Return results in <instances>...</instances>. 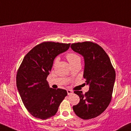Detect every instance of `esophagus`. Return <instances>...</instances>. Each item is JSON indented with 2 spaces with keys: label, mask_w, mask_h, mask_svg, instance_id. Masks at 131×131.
<instances>
[{
  "label": "esophagus",
  "mask_w": 131,
  "mask_h": 131,
  "mask_svg": "<svg viewBox=\"0 0 131 131\" xmlns=\"http://www.w3.org/2000/svg\"><path fill=\"white\" fill-rule=\"evenodd\" d=\"M67 93H68V95H71V94H72L73 93V91L72 90H67Z\"/></svg>",
  "instance_id": "34e87169"
}]
</instances>
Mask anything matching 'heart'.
<instances>
[{
  "label": "heart",
  "instance_id": "1",
  "mask_svg": "<svg viewBox=\"0 0 131 131\" xmlns=\"http://www.w3.org/2000/svg\"><path fill=\"white\" fill-rule=\"evenodd\" d=\"M67 58L68 60L69 63H70L71 65L73 64L76 63L80 62L81 63V57H80L79 55L77 54L74 52H70L67 53ZM59 58L57 57L54 60V64H56L57 63V62L59 61Z\"/></svg>",
  "mask_w": 131,
  "mask_h": 131
}]
</instances>
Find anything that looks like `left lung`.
I'll list each match as a JSON object with an SVG mask.
<instances>
[{
    "label": "left lung",
    "mask_w": 131,
    "mask_h": 131,
    "mask_svg": "<svg viewBox=\"0 0 131 131\" xmlns=\"http://www.w3.org/2000/svg\"><path fill=\"white\" fill-rule=\"evenodd\" d=\"M71 48L83 57V78L89 85V90L85 94L82 91H74L80 97V102L72 108L82 119L93 118L101 114L111 101L115 71L108 55L97 44L77 42L71 44Z\"/></svg>",
    "instance_id": "left-lung-1"
}]
</instances>
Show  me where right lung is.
<instances>
[{
	"label": "right lung",
	"instance_id": "right-lung-1",
	"mask_svg": "<svg viewBox=\"0 0 131 131\" xmlns=\"http://www.w3.org/2000/svg\"><path fill=\"white\" fill-rule=\"evenodd\" d=\"M71 44L43 42L24 58L16 75V85L21 100L30 113L46 119L56 115L66 96L65 90L49 87L46 79L55 58L67 51Z\"/></svg>",
	"mask_w": 131,
	"mask_h": 131
}]
</instances>
